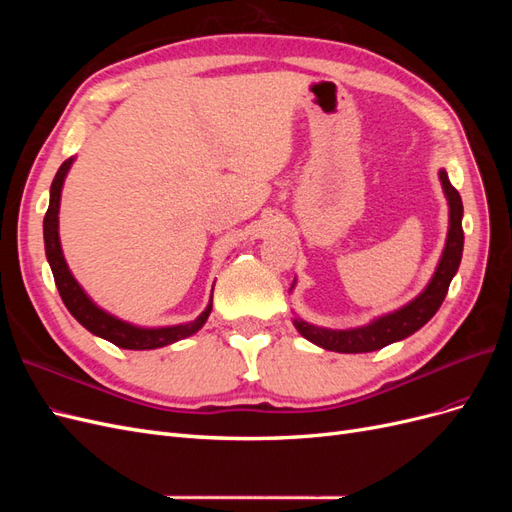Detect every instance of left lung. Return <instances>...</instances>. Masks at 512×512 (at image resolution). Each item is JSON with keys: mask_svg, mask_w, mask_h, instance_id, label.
I'll return each mask as SVG.
<instances>
[{"mask_svg": "<svg viewBox=\"0 0 512 512\" xmlns=\"http://www.w3.org/2000/svg\"><path fill=\"white\" fill-rule=\"evenodd\" d=\"M440 181H442V190L448 200V235H446L442 258H440L436 273H433L427 288L418 294L416 299H412L408 305L399 307L397 312L380 316L374 322L365 324V327H356V329L333 331V329L316 327V324H309V322L301 320L299 316H294V320H292L294 327H297V331L305 339H309V342L324 348V350H333V352H346V354L374 352V350H380L393 342H399V339H406L408 335L416 333L423 327V324H427L433 318V314L438 312L444 297H446L448 286H451V280L459 269L461 254H463L461 196L453 188L451 181H448L446 170H440Z\"/></svg>", "mask_w": 512, "mask_h": 512, "instance_id": "left-lung-1", "label": "left lung"}]
</instances>
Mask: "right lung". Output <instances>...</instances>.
I'll list each match as a JSON object with an SVG mask.
<instances>
[{
    "instance_id": "add662e5",
    "label": "right lung",
    "mask_w": 512,
    "mask_h": 512,
    "mask_svg": "<svg viewBox=\"0 0 512 512\" xmlns=\"http://www.w3.org/2000/svg\"><path fill=\"white\" fill-rule=\"evenodd\" d=\"M74 158H68L64 164L59 166L57 175L51 183V200H49V209H46L44 215V250H46V260H49L53 277H55V286L59 290V297L68 307V312L79 320L83 327L94 333L106 342H111L119 348L126 350H156L168 344H175L179 339H185L194 335L203 324L207 322L211 307H213V297L207 305V309L200 314L196 320L185 322V324H175V327H158V329H145V327H136V324H130L126 320H119L104 312L102 307H98L94 301H91L81 284L74 280V275L70 273L64 252H61V243H59V200H61V188H64V181L68 170L72 166Z\"/></svg>"
}]
</instances>
